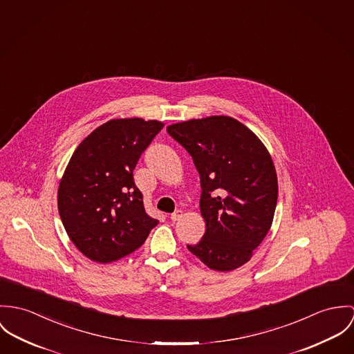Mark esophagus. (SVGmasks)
Segmentation results:
<instances>
[{"mask_svg": "<svg viewBox=\"0 0 354 354\" xmlns=\"http://www.w3.org/2000/svg\"><path fill=\"white\" fill-rule=\"evenodd\" d=\"M183 217V212L182 210H175L172 214H171V220L172 221H178V220H180Z\"/></svg>", "mask_w": 354, "mask_h": 354, "instance_id": "34e87169", "label": "esophagus"}]
</instances>
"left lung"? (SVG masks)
<instances>
[{"label": "left lung", "instance_id": "1", "mask_svg": "<svg viewBox=\"0 0 354 354\" xmlns=\"http://www.w3.org/2000/svg\"><path fill=\"white\" fill-rule=\"evenodd\" d=\"M194 160L206 230L189 251L209 269L231 272L247 263L268 235L278 183L272 156L243 123L214 115L167 127Z\"/></svg>", "mask_w": 354, "mask_h": 354}]
</instances>
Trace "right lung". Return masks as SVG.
<instances>
[{
  "mask_svg": "<svg viewBox=\"0 0 354 354\" xmlns=\"http://www.w3.org/2000/svg\"><path fill=\"white\" fill-rule=\"evenodd\" d=\"M164 123L111 119L81 141L58 187L65 231L93 262L111 263L140 248L158 220L149 217L133 171Z\"/></svg>",
  "mask_w": 354,
  "mask_h": 354,
  "instance_id": "obj_1",
  "label": "right lung"
}]
</instances>
